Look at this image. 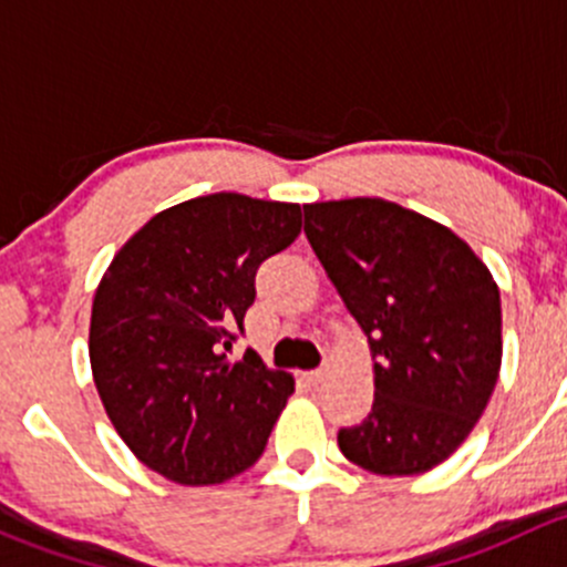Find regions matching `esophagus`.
<instances>
[{
  "label": "esophagus",
  "instance_id": "1",
  "mask_svg": "<svg viewBox=\"0 0 567 567\" xmlns=\"http://www.w3.org/2000/svg\"><path fill=\"white\" fill-rule=\"evenodd\" d=\"M302 377H306L308 384H319V382H322V379H324V369H313V371L302 373Z\"/></svg>",
  "mask_w": 567,
  "mask_h": 567
}]
</instances>
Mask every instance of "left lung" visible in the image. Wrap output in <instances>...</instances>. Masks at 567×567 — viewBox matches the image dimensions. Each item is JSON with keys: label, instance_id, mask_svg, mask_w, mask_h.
Returning <instances> with one entry per match:
<instances>
[{"label": "left lung", "instance_id": "left-lung-1", "mask_svg": "<svg viewBox=\"0 0 567 567\" xmlns=\"http://www.w3.org/2000/svg\"><path fill=\"white\" fill-rule=\"evenodd\" d=\"M306 237L369 338L373 406L338 447L373 475H420L458 451L502 365L499 289L447 226L384 198L306 204Z\"/></svg>", "mask_w": 567, "mask_h": 567}]
</instances>
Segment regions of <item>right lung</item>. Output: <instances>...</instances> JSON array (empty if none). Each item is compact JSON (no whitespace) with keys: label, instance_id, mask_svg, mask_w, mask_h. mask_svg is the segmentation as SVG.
<instances>
[{"label":"right lung","instance_id":"1","mask_svg":"<svg viewBox=\"0 0 567 567\" xmlns=\"http://www.w3.org/2000/svg\"><path fill=\"white\" fill-rule=\"evenodd\" d=\"M300 204L188 198L150 218L95 289L90 363L111 425L144 466L213 486L261 456L295 393L256 352L231 363L256 270L300 235Z\"/></svg>","mask_w":567,"mask_h":567}]
</instances>
